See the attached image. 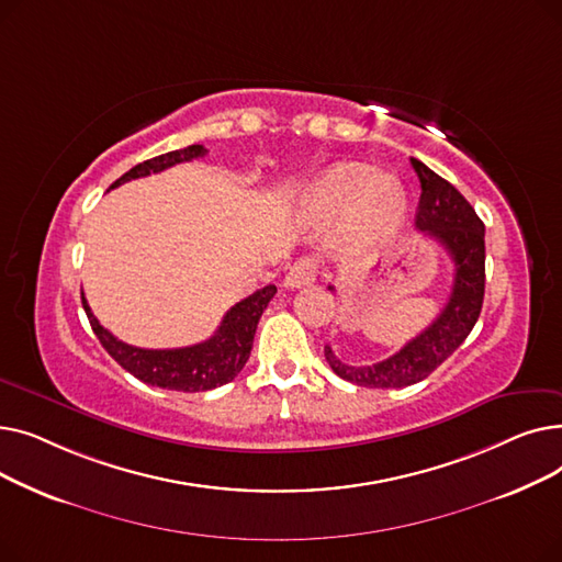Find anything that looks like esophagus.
<instances>
[{
  "mask_svg": "<svg viewBox=\"0 0 562 562\" xmlns=\"http://www.w3.org/2000/svg\"><path fill=\"white\" fill-rule=\"evenodd\" d=\"M316 280V263L310 257H301L296 263L291 266L289 273L284 276V286L286 289H301L307 286Z\"/></svg>",
  "mask_w": 562,
  "mask_h": 562,
  "instance_id": "1",
  "label": "esophagus"
}]
</instances>
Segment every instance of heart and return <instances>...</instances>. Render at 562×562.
<instances>
[{
    "mask_svg": "<svg viewBox=\"0 0 562 562\" xmlns=\"http://www.w3.org/2000/svg\"><path fill=\"white\" fill-rule=\"evenodd\" d=\"M305 210L314 221L346 216V241L367 246L396 229L403 214V191L390 175L341 164L314 182L305 195Z\"/></svg>",
    "mask_w": 562,
    "mask_h": 562,
    "instance_id": "obj_1",
    "label": "heart"
}]
</instances>
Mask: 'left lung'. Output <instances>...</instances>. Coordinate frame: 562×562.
Returning a JSON list of instances; mask_svg holds the SVG:
<instances>
[{
    "mask_svg": "<svg viewBox=\"0 0 562 562\" xmlns=\"http://www.w3.org/2000/svg\"><path fill=\"white\" fill-rule=\"evenodd\" d=\"M409 161L422 182L417 229L451 255L456 266L453 289L449 303L430 326L387 360L367 367H348L330 346H326V360L339 378L371 390H401L428 378L469 337L481 316L485 296L483 221L445 177L432 172L419 159Z\"/></svg>",
    "mask_w": 562,
    "mask_h": 562,
    "instance_id": "8db88e82",
    "label": "left lung"
}]
</instances>
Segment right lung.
Segmentation results:
<instances>
[{"mask_svg": "<svg viewBox=\"0 0 562 562\" xmlns=\"http://www.w3.org/2000/svg\"><path fill=\"white\" fill-rule=\"evenodd\" d=\"M204 155L206 150L202 145H189V147H182V150L159 155L127 170L121 180H115L109 189L121 187L130 180H138V177H147L150 172H161L175 164L193 161ZM276 291H278L276 284H269L263 289H257L248 299L229 307L214 337H210L206 341L184 346V348H166V350L138 348L115 339L106 328L100 326V321L95 318L91 307H88L83 293H81V303L88 321H91V328L100 339V344L104 346V350L134 378L143 380L145 385L161 387V390L206 392L234 380L236 373L246 367L252 350L257 323L266 305H269L271 299L276 296Z\"/></svg>", "mask_w": 562, "mask_h": 562, "instance_id": "obj_1", "label": "right lung"}]
</instances>
